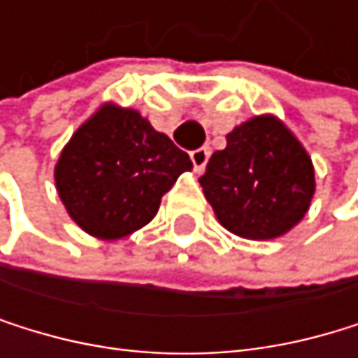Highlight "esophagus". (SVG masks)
<instances>
[{
    "label": "esophagus",
    "instance_id": "esophagus-1",
    "mask_svg": "<svg viewBox=\"0 0 358 358\" xmlns=\"http://www.w3.org/2000/svg\"><path fill=\"white\" fill-rule=\"evenodd\" d=\"M208 159H210V148H197V150H193V152H191V161H193L195 171H203Z\"/></svg>",
    "mask_w": 358,
    "mask_h": 358
}]
</instances>
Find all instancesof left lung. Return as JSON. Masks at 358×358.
I'll list each match as a JSON object with an SVG mask.
<instances>
[{
  "label": "left lung",
  "instance_id": "left-lung-1",
  "mask_svg": "<svg viewBox=\"0 0 358 358\" xmlns=\"http://www.w3.org/2000/svg\"><path fill=\"white\" fill-rule=\"evenodd\" d=\"M199 185L219 223L249 241L290 231L315 191L307 150L275 115H257L234 129Z\"/></svg>",
  "mask_w": 358,
  "mask_h": 358
}]
</instances>
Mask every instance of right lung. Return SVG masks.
Returning <instances> with one entry per match:
<instances>
[{"mask_svg": "<svg viewBox=\"0 0 358 358\" xmlns=\"http://www.w3.org/2000/svg\"><path fill=\"white\" fill-rule=\"evenodd\" d=\"M191 167L189 155L139 111L107 103L62 150L55 187L83 231L117 241L152 221L161 197Z\"/></svg>", "mask_w": 358, "mask_h": 358, "instance_id": "1", "label": "right lung"}]
</instances>
